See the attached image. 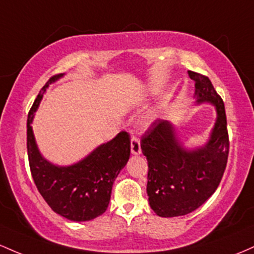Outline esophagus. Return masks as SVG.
<instances>
[{"instance_id": "1", "label": "esophagus", "mask_w": 254, "mask_h": 254, "mask_svg": "<svg viewBox=\"0 0 254 254\" xmlns=\"http://www.w3.org/2000/svg\"><path fill=\"white\" fill-rule=\"evenodd\" d=\"M130 151H132L133 155H139L141 152L140 141L135 135H133L132 139H130Z\"/></svg>"}]
</instances>
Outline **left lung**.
Returning <instances> with one entry per match:
<instances>
[{
	"label": "left lung",
	"mask_w": 254,
	"mask_h": 254,
	"mask_svg": "<svg viewBox=\"0 0 254 254\" xmlns=\"http://www.w3.org/2000/svg\"><path fill=\"white\" fill-rule=\"evenodd\" d=\"M189 74L195 81L198 103L215 105L217 120L209 142L193 151L181 146L167 120H155L142 134L141 151L149 164L147 195L151 209L161 217L184 216L201 206L217 190L229 155L223 99L207 76Z\"/></svg>",
	"instance_id": "8db88e82"
}]
</instances>
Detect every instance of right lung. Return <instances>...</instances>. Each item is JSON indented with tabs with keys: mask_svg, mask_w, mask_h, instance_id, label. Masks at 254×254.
<instances>
[{
	"mask_svg": "<svg viewBox=\"0 0 254 254\" xmlns=\"http://www.w3.org/2000/svg\"><path fill=\"white\" fill-rule=\"evenodd\" d=\"M60 76H51L28 112V164L37 190L54 211L70 221H90L104 213L109 205L114 181L129 158L130 138L122 130L113 140L70 167H56L45 161L37 149L31 122L45 89Z\"/></svg>",
	"mask_w": 254,
	"mask_h": 254,
	"instance_id": "obj_1",
	"label": "right lung"
}]
</instances>
